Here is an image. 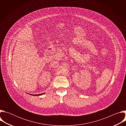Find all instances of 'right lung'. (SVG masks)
I'll return each mask as SVG.
<instances>
[{
    "label": "right lung",
    "instance_id": "right-lung-1",
    "mask_svg": "<svg viewBox=\"0 0 126 126\" xmlns=\"http://www.w3.org/2000/svg\"><path fill=\"white\" fill-rule=\"evenodd\" d=\"M44 94V93H43V94H38V95H32V94H30V95H33V96H40V95H42V94Z\"/></svg>",
    "mask_w": 126,
    "mask_h": 126
}]
</instances>
